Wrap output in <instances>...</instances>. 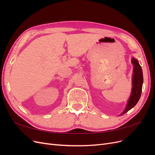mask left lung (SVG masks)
I'll return each mask as SVG.
<instances>
[{"instance_id":"left-lung-1","label":"left lung","mask_w":155,"mask_h":155,"mask_svg":"<svg viewBox=\"0 0 155 155\" xmlns=\"http://www.w3.org/2000/svg\"><path fill=\"white\" fill-rule=\"evenodd\" d=\"M131 63L133 65V88L130 96L127 102L124 111L120 115H122L133 108L139 101L141 96L142 85H143V73L141 67L138 63V61L133 58Z\"/></svg>"}]
</instances>
